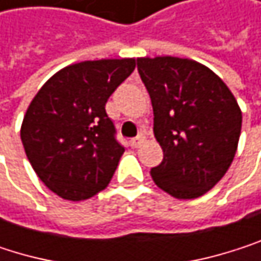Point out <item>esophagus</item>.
Instances as JSON below:
<instances>
[{
  "instance_id": "esophagus-1",
  "label": "esophagus",
  "mask_w": 261,
  "mask_h": 261,
  "mask_svg": "<svg viewBox=\"0 0 261 261\" xmlns=\"http://www.w3.org/2000/svg\"><path fill=\"white\" fill-rule=\"evenodd\" d=\"M144 142H145V135H144V133H141L139 136H136L135 139L129 141V145H132L133 148H138V147H141Z\"/></svg>"
}]
</instances>
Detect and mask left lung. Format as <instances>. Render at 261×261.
<instances>
[{"mask_svg": "<svg viewBox=\"0 0 261 261\" xmlns=\"http://www.w3.org/2000/svg\"><path fill=\"white\" fill-rule=\"evenodd\" d=\"M138 71L154 113L164 161L154 184L177 199H196L228 171L242 132V111L226 84L208 67L182 58H139Z\"/></svg>", "mask_w": 261, "mask_h": 261, "instance_id": "left-lung-1", "label": "left lung"}]
</instances>
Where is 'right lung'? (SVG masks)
<instances>
[{
	"mask_svg": "<svg viewBox=\"0 0 261 261\" xmlns=\"http://www.w3.org/2000/svg\"><path fill=\"white\" fill-rule=\"evenodd\" d=\"M135 65V59L68 65L51 76L29 105L21 126L25 156L59 197L84 200L110 184L125 148L105 103Z\"/></svg>",
	"mask_w": 261,
	"mask_h": 261,
	"instance_id": "right-lung-1",
	"label": "right lung"
}]
</instances>
